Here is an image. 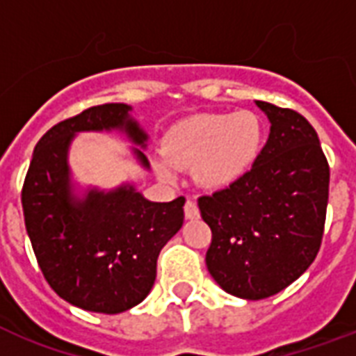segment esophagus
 I'll return each mask as SVG.
<instances>
[{
    "instance_id": "obj_1",
    "label": "esophagus",
    "mask_w": 356,
    "mask_h": 356,
    "mask_svg": "<svg viewBox=\"0 0 356 356\" xmlns=\"http://www.w3.org/2000/svg\"><path fill=\"white\" fill-rule=\"evenodd\" d=\"M184 216H186V220H197L200 218V209H197L195 201L188 200L184 203Z\"/></svg>"
}]
</instances>
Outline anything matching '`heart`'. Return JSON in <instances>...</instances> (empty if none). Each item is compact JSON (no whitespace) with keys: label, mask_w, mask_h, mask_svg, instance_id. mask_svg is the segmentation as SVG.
Listing matches in <instances>:
<instances>
[{"label":"heart","mask_w":356,"mask_h":356,"mask_svg":"<svg viewBox=\"0 0 356 356\" xmlns=\"http://www.w3.org/2000/svg\"><path fill=\"white\" fill-rule=\"evenodd\" d=\"M260 145L262 123L251 111L197 114L168 129L153 168L168 183L175 179V168H192L201 188L225 190L251 170Z\"/></svg>","instance_id":"b5f03b06"}]
</instances>
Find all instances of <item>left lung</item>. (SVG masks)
I'll return each mask as SVG.
<instances>
[{"mask_svg": "<svg viewBox=\"0 0 356 356\" xmlns=\"http://www.w3.org/2000/svg\"><path fill=\"white\" fill-rule=\"evenodd\" d=\"M254 105L270 120V136L253 168L197 201L212 231L209 273L249 301L275 296L314 262L329 200V164L314 127L290 108Z\"/></svg>", "mask_w": 356, "mask_h": 356, "instance_id": "8db88e82", "label": "left lung"}]
</instances>
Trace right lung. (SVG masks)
I'll return each mask as SVG.
<instances>
[{"instance_id": "1", "label": "right lung", "mask_w": 356, "mask_h": 356, "mask_svg": "<svg viewBox=\"0 0 356 356\" xmlns=\"http://www.w3.org/2000/svg\"><path fill=\"white\" fill-rule=\"evenodd\" d=\"M113 131L133 144L131 156L149 172V136L133 107L107 103L57 123L38 140L22 190L25 229L49 286L70 305L99 314H120L147 298L159 253L184 222V197L155 203L131 181L111 190L75 181V136Z\"/></svg>"}]
</instances>
